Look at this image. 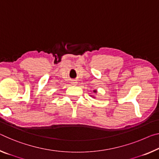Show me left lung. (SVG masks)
Returning <instances> with one entry per match:
<instances>
[{"label":"left lung","instance_id":"obj_1","mask_svg":"<svg viewBox=\"0 0 159 159\" xmlns=\"http://www.w3.org/2000/svg\"><path fill=\"white\" fill-rule=\"evenodd\" d=\"M93 93H98V91H97V90H93ZM90 97H92V98H95V96H93V95H90Z\"/></svg>","mask_w":159,"mask_h":159}]
</instances>
